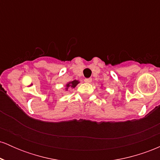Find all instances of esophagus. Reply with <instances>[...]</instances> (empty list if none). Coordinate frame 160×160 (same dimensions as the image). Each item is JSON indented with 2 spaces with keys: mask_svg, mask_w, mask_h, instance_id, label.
I'll use <instances>...</instances> for the list:
<instances>
[{
  "mask_svg": "<svg viewBox=\"0 0 160 160\" xmlns=\"http://www.w3.org/2000/svg\"><path fill=\"white\" fill-rule=\"evenodd\" d=\"M84 81L87 82V83H89V82H92V78H86L85 80H84Z\"/></svg>",
  "mask_w": 160,
  "mask_h": 160,
  "instance_id": "34e87169",
  "label": "esophagus"
}]
</instances>
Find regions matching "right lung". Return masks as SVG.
Here are the masks:
<instances>
[{
  "label": "right lung",
  "mask_w": 160,
  "mask_h": 160,
  "mask_svg": "<svg viewBox=\"0 0 160 160\" xmlns=\"http://www.w3.org/2000/svg\"><path fill=\"white\" fill-rule=\"evenodd\" d=\"M78 83H80V81L79 80H72V81H70L68 82H67L65 85V91H68V89H74L77 86Z\"/></svg>",
  "instance_id": "add662e5"
}]
</instances>
